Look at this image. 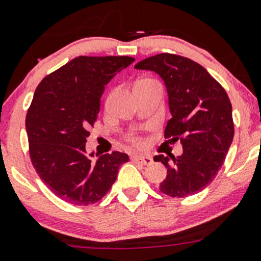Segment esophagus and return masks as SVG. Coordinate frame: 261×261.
<instances>
[{"label": "esophagus", "mask_w": 261, "mask_h": 261, "mask_svg": "<svg viewBox=\"0 0 261 261\" xmlns=\"http://www.w3.org/2000/svg\"><path fill=\"white\" fill-rule=\"evenodd\" d=\"M131 160L136 164H141V165H147L152 162L151 156L149 155H133L131 156Z\"/></svg>", "instance_id": "34e87169"}]
</instances>
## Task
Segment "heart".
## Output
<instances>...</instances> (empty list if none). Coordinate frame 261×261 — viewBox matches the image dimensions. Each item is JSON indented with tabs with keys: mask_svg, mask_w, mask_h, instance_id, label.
I'll list each match as a JSON object with an SVG mask.
<instances>
[{
	"mask_svg": "<svg viewBox=\"0 0 261 261\" xmlns=\"http://www.w3.org/2000/svg\"><path fill=\"white\" fill-rule=\"evenodd\" d=\"M139 82H150L149 80H141V81H139Z\"/></svg>",
	"mask_w": 261,
	"mask_h": 261,
	"instance_id": "1",
	"label": "heart"
}]
</instances>
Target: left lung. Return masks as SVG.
<instances>
[{
	"label": "left lung",
	"mask_w": 261,
	"mask_h": 261,
	"mask_svg": "<svg viewBox=\"0 0 261 261\" xmlns=\"http://www.w3.org/2000/svg\"><path fill=\"white\" fill-rule=\"evenodd\" d=\"M135 68L155 72L164 81L172 115L165 139L179 140L183 146L177 158H154L168 172L159 189L170 197L198 193L215 179L232 143V106L227 93L202 65L179 55H154Z\"/></svg>",
	"instance_id": "left-lung-1"
}]
</instances>
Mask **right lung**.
Instances as JSON below:
<instances>
[{"mask_svg": "<svg viewBox=\"0 0 261 261\" xmlns=\"http://www.w3.org/2000/svg\"><path fill=\"white\" fill-rule=\"evenodd\" d=\"M134 62L131 57L74 58L44 78L34 93L26 115L31 163L50 191L68 203L98 202L128 162L120 151L96 154L94 160L86 143L105 86Z\"/></svg>", "mask_w": 261, "mask_h": 261, "instance_id": "1", "label": "right lung"}]
</instances>
